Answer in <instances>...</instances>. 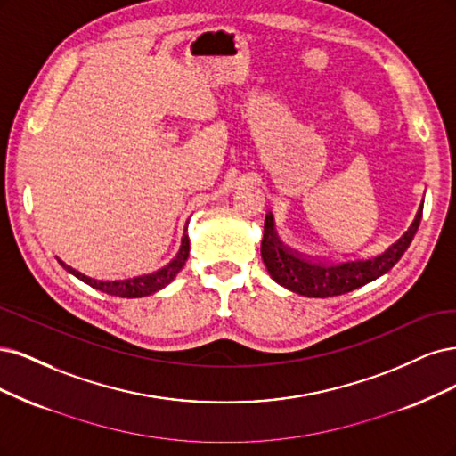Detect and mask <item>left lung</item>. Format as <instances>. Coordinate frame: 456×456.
Instances as JSON below:
<instances>
[{
	"mask_svg": "<svg viewBox=\"0 0 456 456\" xmlns=\"http://www.w3.org/2000/svg\"><path fill=\"white\" fill-rule=\"evenodd\" d=\"M422 217V208L417 212L413 224L402 237L390 244L385 252L367 259L348 261H318L305 257L293 249L282 246L274 232L273 214L265 216L263 227L261 257L276 284L288 288L293 293L305 297H333L348 293L375 278L388 273L400 257L405 254L409 244L413 242Z\"/></svg>",
	"mask_w": 456,
	"mask_h": 456,
	"instance_id": "obj_1",
	"label": "left lung"
}]
</instances>
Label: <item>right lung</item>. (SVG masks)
<instances>
[{
  "instance_id": "1",
  "label": "right lung",
  "mask_w": 456,
  "mask_h": 456,
  "mask_svg": "<svg viewBox=\"0 0 456 456\" xmlns=\"http://www.w3.org/2000/svg\"><path fill=\"white\" fill-rule=\"evenodd\" d=\"M189 257V234L187 229L183 231V237H182V246H180V252L175 254V257L167 263L165 267H160L153 273L148 274H140V276H132V278H123V281H96V278L86 276L76 269H71L69 265H66L64 261L58 259V263L76 278H79L81 282L89 284L94 289H100L108 293V296H115V297H126V299H136V297H145V296H151V293L163 289L165 286H168L175 274L182 271V267L185 265V261Z\"/></svg>"
}]
</instances>
